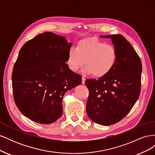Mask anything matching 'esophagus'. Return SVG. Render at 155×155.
I'll return each mask as SVG.
<instances>
[{
	"label": "esophagus",
	"instance_id": "34e87169",
	"mask_svg": "<svg viewBox=\"0 0 155 155\" xmlns=\"http://www.w3.org/2000/svg\"><path fill=\"white\" fill-rule=\"evenodd\" d=\"M85 80H86V79H85V77H82V84L83 85H84V84H85Z\"/></svg>",
	"mask_w": 155,
	"mask_h": 155
}]
</instances>
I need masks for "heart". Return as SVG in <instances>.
<instances>
[{"mask_svg": "<svg viewBox=\"0 0 155 155\" xmlns=\"http://www.w3.org/2000/svg\"><path fill=\"white\" fill-rule=\"evenodd\" d=\"M117 58L118 51L114 46L91 37L79 41L76 48L69 50L67 64L70 69L78 71L85 63V72L100 78L110 71Z\"/></svg>", "mask_w": 155, "mask_h": 155, "instance_id": "obj_1", "label": "heart"}]
</instances>
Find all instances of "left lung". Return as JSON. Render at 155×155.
Listing matches in <instances>:
<instances>
[{
  "label": "left lung",
  "mask_w": 155,
  "mask_h": 155,
  "mask_svg": "<svg viewBox=\"0 0 155 155\" xmlns=\"http://www.w3.org/2000/svg\"><path fill=\"white\" fill-rule=\"evenodd\" d=\"M101 37L112 39L118 58L105 76L85 81L89 91L87 113L95 123L110 125L125 117L138 100L141 92L142 65L137 51L124 36Z\"/></svg>",
  "instance_id": "left-lung-1"
}]
</instances>
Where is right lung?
I'll use <instances>...</instances> for the list:
<instances>
[{
  "label": "right lung",
  "instance_id": "obj_1",
  "mask_svg": "<svg viewBox=\"0 0 155 155\" xmlns=\"http://www.w3.org/2000/svg\"><path fill=\"white\" fill-rule=\"evenodd\" d=\"M72 43L45 32L28 41L18 53L12 72L15 104L27 118L49 124L63 114L65 92L81 84V76L66 62Z\"/></svg>",
  "mask_w": 155,
  "mask_h": 155
}]
</instances>
